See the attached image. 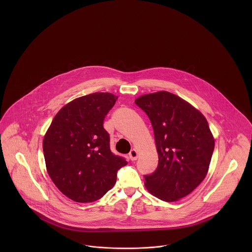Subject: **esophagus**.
<instances>
[{"instance_id": "esophagus-1", "label": "esophagus", "mask_w": 252, "mask_h": 252, "mask_svg": "<svg viewBox=\"0 0 252 252\" xmlns=\"http://www.w3.org/2000/svg\"><path fill=\"white\" fill-rule=\"evenodd\" d=\"M129 158H130L131 160H136V159L138 158V152H137L136 149H132L131 151H130V153H129Z\"/></svg>"}]
</instances>
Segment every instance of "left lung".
Returning a JSON list of instances; mask_svg holds the SVG:
<instances>
[{
    "instance_id": "1",
    "label": "left lung",
    "mask_w": 252,
    "mask_h": 252,
    "mask_svg": "<svg viewBox=\"0 0 252 252\" xmlns=\"http://www.w3.org/2000/svg\"><path fill=\"white\" fill-rule=\"evenodd\" d=\"M135 103L151 121L158 164L145 176L147 191L165 202L179 201L203 181L215 138L203 114L165 91L139 96Z\"/></svg>"
}]
</instances>
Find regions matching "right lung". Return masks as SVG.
<instances>
[{
    "mask_svg": "<svg viewBox=\"0 0 252 252\" xmlns=\"http://www.w3.org/2000/svg\"><path fill=\"white\" fill-rule=\"evenodd\" d=\"M117 100L109 93L78 97L56 114L43 138L48 175L75 202H94L115 185L117 171L127 161L111 153L105 116Z\"/></svg>",
    "mask_w": 252,
    "mask_h": 252,
    "instance_id": "add662e5",
    "label": "right lung"
}]
</instances>
